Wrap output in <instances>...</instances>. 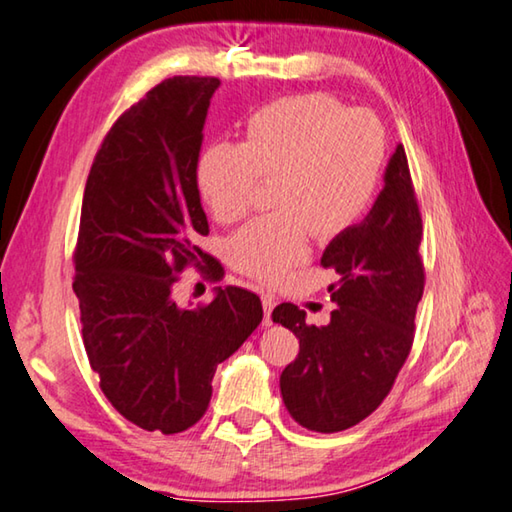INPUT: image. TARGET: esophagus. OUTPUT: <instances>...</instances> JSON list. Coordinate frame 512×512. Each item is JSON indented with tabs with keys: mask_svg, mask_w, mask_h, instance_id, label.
<instances>
[{
	"mask_svg": "<svg viewBox=\"0 0 512 512\" xmlns=\"http://www.w3.org/2000/svg\"><path fill=\"white\" fill-rule=\"evenodd\" d=\"M262 305H264V323L269 326L271 323V312L275 307V296L271 294V291H262Z\"/></svg>",
	"mask_w": 512,
	"mask_h": 512,
	"instance_id": "1",
	"label": "esophagus"
}]
</instances>
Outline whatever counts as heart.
<instances>
[{
  "mask_svg": "<svg viewBox=\"0 0 512 512\" xmlns=\"http://www.w3.org/2000/svg\"><path fill=\"white\" fill-rule=\"evenodd\" d=\"M385 159V132L371 111L346 109L326 93L275 100L250 116L243 143L207 145L198 189L223 223L255 205L262 180H275V212L234 234L230 262L275 282L310 253L314 232L335 239L369 207Z\"/></svg>",
  "mask_w": 512,
  "mask_h": 512,
  "instance_id": "heart-1",
  "label": "heart"
}]
</instances>
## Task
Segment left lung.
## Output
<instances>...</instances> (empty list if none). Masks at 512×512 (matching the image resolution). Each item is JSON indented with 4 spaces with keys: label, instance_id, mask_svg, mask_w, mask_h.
I'll use <instances>...</instances> for the list:
<instances>
[{
    "label": "left lung",
    "instance_id": "1",
    "mask_svg": "<svg viewBox=\"0 0 512 512\" xmlns=\"http://www.w3.org/2000/svg\"><path fill=\"white\" fill-rule=\"evenodd\" d=\"M421 212L403 145L389 159L385 189L360 225L330 241L323 269H335L328 326L282 303L273 321L298 337L296 360L280 376L289 415L316 433L346 431L367 419L392 389L415 342L426 271L419 253Z\"/></svg>",
    "mask_w": 512,
    "mask_h": 512
}]
</instances>
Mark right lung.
<instances>
[{
	"label": "right lung",
	"mask_w": 512,
	"mask_h": 512,
	"mask_svg": "<svg viewBox=\"0 0 512 512\" xmlns=\"http://www.w3.org/2000/svg\"><path fill=\"white\" fill-rule=\"evenodd\" d=\"M216 77H170L111 125L88 173L72 253L81 337L100 389L143 431L182 433L207 412L216 367L262 321L241 287L177 307L180 273L223 264L198 246L209 223L198 191L202 129Z\"/></svg>",
	"instance_id": "1"
}]
</instances>
